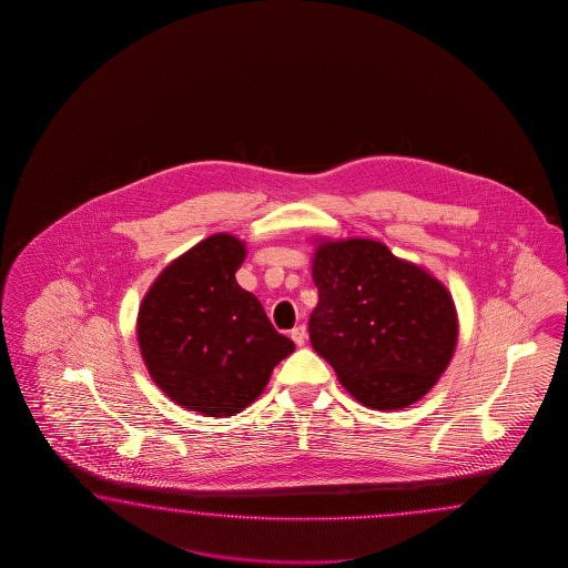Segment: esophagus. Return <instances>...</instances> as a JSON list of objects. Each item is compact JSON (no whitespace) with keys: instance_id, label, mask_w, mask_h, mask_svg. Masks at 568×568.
Segmentation results:
<instances>
[{"instance_id":"obj_1","label":"esophagus","mask_w":568,"mask_h":568,"mask_svg":"<svg viewBox=\"0 0 568 568\" xmlns=\"http://www.w3.org/2000/svg\"><path fill=\"white\" fill-rule=\"evenodd\" d=\"M290 337H292V341H294L298 347H302L304 341H306V328H304V325L294 326V328L290 331Z\"/></svg>"}]
</instances>
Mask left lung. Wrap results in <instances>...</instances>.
Instances as JSON below:
<instances>
[{"instance_id":"1","label":"left lung","mask_w":568,"mask_h":568,"mask_svg":"<svg viewBox=\"0 0 568 568\" xmlns=\"http://www.w3.org/2000/svg\"><path fill=\"white\" fill-rule=\"evenodd\" d=\"M313 280L311 345L353 398L402 410L433 389L459 338L457 308L440 280L365 237H321Z\"/></svg>"}]
</instances>
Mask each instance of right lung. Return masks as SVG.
Masks as SVG:
<instances>
[{
	"label": "right lung",
	"mask_w": 568,
	"mask_h": 568,
	"mask_svg": "<svg viewBox=\"0 0 568 568\" xmlns=\"http://www.w3.org/2000/svg\"><path fill=\"white\" fill-rule=\"evenodd\" d=\"M245 243L215 233L170 262L145 292L138 345L148 374L172 402L203 416H233L254 402L294 351L243 290Z\"/></svg>",
	"instance_id": "obj_1"
}]
</instances>
